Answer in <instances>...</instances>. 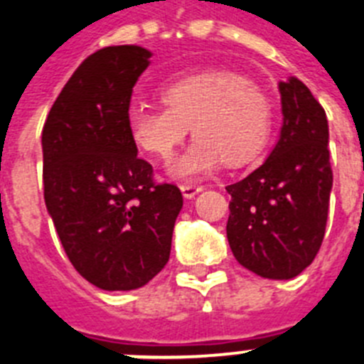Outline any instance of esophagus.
Segmentation results:
<instances>
[{
    "mask_svg": "<svg viewBox=\"0 0 364 364\" xmlns=\"http://www.w3.org/2000/svg\"><path fill=\"white\" fill-rule=\"evenodd\" d=\"M180 191H182V195H184L186 198H193V197H195V195H198V193L202 191V186L182 184V186H180Z\"/></svg>",
    "mask_w": 364,
    "mask_h": 364,
    "instance_id": "34e87169",
    "label": "esophagus"
}]
</instances>
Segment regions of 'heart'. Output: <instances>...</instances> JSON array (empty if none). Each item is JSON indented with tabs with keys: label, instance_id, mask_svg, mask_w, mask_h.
I'll return each mask as SVG.
<instances>
[{
	"label": "heart",
	"instance_id": "b5f03b06",
	"mask_svg": "<svg viewBox=\"0 0 364 364\" xmlns=\"http://www.w3.org/2000/svg\"><path fill=\"white\" fill-rule=\"evenodd\" d=\"M166 107L138 105L127 129L134 146L153 159H169L193 129V142L169 164L175 178L237 167L264 147L272 131V102L259 85L231 70H200L169 80L159 89Z\"/></svg>",
	"mask_w": 364,
	"mask_h": 364
}]
</instances>
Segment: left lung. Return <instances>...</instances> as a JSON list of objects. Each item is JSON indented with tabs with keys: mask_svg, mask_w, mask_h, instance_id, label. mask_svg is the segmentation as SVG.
<instances>
[{
	"mask_svg": "<svg viewBox=\"0 0 364 364\" xmlns=\"http://www.w3.org/2000/svg\"><path fill=\"white\" fill-rule=\"evenodd\" d=\"M279 91L281 136L262 166L226 188V233L239 264L286 281L308 268L323 244L333 175L324 109L297 78Z\"/></svg>",
	"mask_w": 364,
	"mask_h": 364,
	"instance_id": "left-lung-1",
	"label": "left lung"
}]
</instances>
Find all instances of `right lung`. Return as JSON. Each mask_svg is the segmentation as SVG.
I'll return each mask as SVG.
<instances>
[{"label": "right lung", "mask_w": 364, "mask_h": 364, "mask_svg": "<svg viewBox=\"0 0 364 364\" xmlns=\"http://www.w3.org/2000/svg\"><path fill=\"white\" fill-rule=\"evenodd\" d=\"M138 45L96 50L65 83L41 133L47 211L70 264L107 291L136 290L167 264L182 193L156 184L127 129L149 65Z\"/></svg>", "instance_id": "add662e5"}]
</instances>
